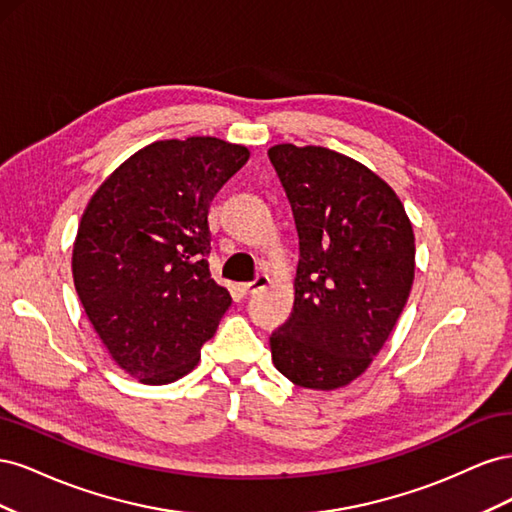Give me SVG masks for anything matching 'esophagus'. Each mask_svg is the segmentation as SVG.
Here are the masks:
<instances>
[{
    "instance_id": "obj_1",
    "label": "esophagus",
    "mask_w": 512,
    "mask_h": 512,
    "mask_svg": "<svg viewBox=\"0 0 512 512\" xmlns=\"http://www.w3.org/2000/svg\"><path fill=\"white\" fill-rule=\"evenodd\" d=\"M267 286H269V275L260 273V275H256V280H254V282H247V284H243V286H241V290H243L245 294H254V292H258V290H265Z\"/></svg>"
}]
</instances>
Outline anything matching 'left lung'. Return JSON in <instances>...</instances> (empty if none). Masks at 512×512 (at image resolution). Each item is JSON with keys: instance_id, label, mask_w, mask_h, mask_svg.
Returning <instances> with one entry per match:
<instances>
[{"instance_id": "8db88e82", "label": "left lung", "mask_w": 512, "mask_h": 512, "mask_svg": "<svg viewBox=\"0 0 512 512\" xmlns=\"http://www.w3.org/2000/svg\"><path fill=\"white\" fill-rule=\"evenodd\" d=\"M269 160L292 207L299 267L273 365L303 389L359 378L389 339L414 282V232L374 170L327 147L275 145Z\"/></svg>"}]
</instances>
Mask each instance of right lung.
<instances>
[{
    "label": "right lung",
    "instance_id": "1",
    "mask_svg": "<svg viewBox=\"0 0 512 512\" xmlns=\"http://www.w3.org/2000/svg\"><path fill=\"white\" fill-rule=\"evenodd\" d=\"M250 158L215 136L156 141L91 196L72 250L74 288L113 361L143 384L198 365L230 307L209 273V205Z\"/></svg>",
    "mask_w": 512,
    "mask_h": 512
}]
</instances>
